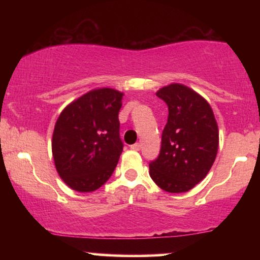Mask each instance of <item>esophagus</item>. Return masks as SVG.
Returning a JSON list of instances; mask_svg holds the SVG:
<instances>
[{
  "instance_id": "34e87169",
  "label": "esophagus",
  "mask_w": 260,
  "mask_h": 260,
  "mask_svg": "<svg viewBox=\"0 0 260 260\" xmlns=\"http://www.w3.org/2000/svg\"><path fill=\"white\" fill-rule=\"evenodd\" d=\"M131 149H132V150L138 151V150H140V144H139V143H136V144H132V145H131Z\"/></svg>"
}]
</instances>
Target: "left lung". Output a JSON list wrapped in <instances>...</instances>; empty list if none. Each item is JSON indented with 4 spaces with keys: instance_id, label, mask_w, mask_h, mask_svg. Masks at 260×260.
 <instances>
[{
    "instance_id": "1",
    "label": "left lung",
    "mask_w": 260,
    "mask_h": 260,
    "mask_svg": "<svg viewBox=\"0 0 260 260\" xmlns=\"http://www.w3.org/2000/svg\"><path fill=\"white\" fill-rule=\"evenodd\" d=\"M169 107L157 159L149 164V175L161 189L183 193L192 189L215 161L219 129L213 110L204 98L174 83L156 92Z\"/></svg>"
}]
</instances>
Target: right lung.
I'll return each instance as SVG.
<instances>
[{"mask_svg": "<svg viewBox=\"0 0 260 260\" xmlns=\"http://www.w3.org/2000/svg\"><path fill=\"white\" fill-rule=\"evenodd\" d=\"M123 92L111 88L88 91L67 105L56 121L52 155L64 183L92 192L111 177L123 150L118 112Z\"/></svg>", "mask_w": 260, "mask_h": 260, "instance_id": "1", "label": "right lung"}]
</instances>
